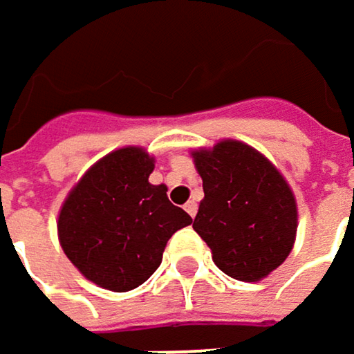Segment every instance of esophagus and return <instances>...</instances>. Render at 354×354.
<instances>
[{
	"mask_svg": "<svg viewBox=\"0 0 354 354\" xmlns=\"http://www.w3.org/2000/svg\"><path fill=\"white\" fill-rule=\"evenodd\" d=\"M184 210H186V212H188V214L194 218V214H196V210H198V205H196L194 201H188V203L184 205Z\"/></svg>",
	"mask_w": 354,
	"mask_h": 354,
	"instance_id": "34e87169",
	"label": "esophagus"
}]
</instances>
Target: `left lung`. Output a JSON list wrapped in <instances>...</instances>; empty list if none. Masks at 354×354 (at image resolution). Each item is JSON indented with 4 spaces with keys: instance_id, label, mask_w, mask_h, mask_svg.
<instances>
[{
    "instance_id": "1",
    "label": "left lung",
    "mask_w": 354,
    "mask_h": 354,
    "mask_svg": "<svg viewBox=\"0 0 354 354\" xmlns=\"http://www.w3.org/2000/svg\"><path fill=\"white\" fill-rule=\"evenodd\" d=\"M205 198L192 229L216 268L239 281H259L292 253L298 205L283 174L255 147L221 140L190 151Z\"/></svg>"
}]
</instances>
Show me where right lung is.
Returning a JSON list of instances; mask_svg holds the SVG:
<instances>
[{
  "instance_id": "right-lung-1",
  "label": "right lung",
  "mask_w": 354,
  "mask_h": 354,
  "mask_svg": "<svg viewBox=\"0 0 354 354\" xmlns=\"http://www.w3.org/2000/svg\"><path fill=\"white\" fill-rule=\"evenodd\" d=\"M156 158L140 145L113 149L66 194L58 241L71 263L111 292L142 286L162 263L168 239L192 223L174 207L166 184H151Z\"/></svg>"
}]
</instances>
